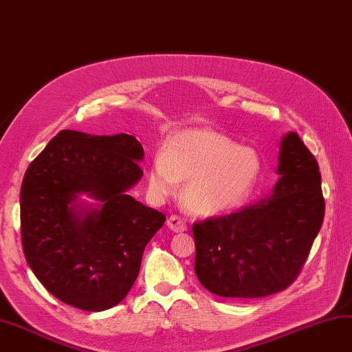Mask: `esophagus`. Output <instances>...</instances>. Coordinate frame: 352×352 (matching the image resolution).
<instances>
[{
    "label": "esophagus",
    "mask_w": 352,
    "mask_h": 352,
    "mask_svg": "<svg viewBox=\"0 0 352 352\" xmlns=\"http://www.w3.org/2000/svg\"><path fill=\"white\" fill-rule=\"evenodd\" d=\"M167 225H168V228L176 231V233H181V231L187 230V222H185V219L181 216H176V214L168 217Z\"/></svg>",
    "instance_id": "34e87169"
}]
</instances>
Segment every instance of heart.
Here are the masks:
<instances>
[{"label":"heart","instance_id":"1","mask_svg":"<svg viewBox=\"0 0 352 352\" xmlns=\"http://www.w3.org/2000/svg\"><path fill=\"white\" fill-rule=\"evenodd\" d=\"M261 175V159L253 148L239 145L210 129L184 130L171 135L164 153L153 156L148 188L157 199L176 193L187 181L184 204L191 213L221 214L247 199Z\"/></svg>","mask_w":352,"mask_h":352}]
</instances>
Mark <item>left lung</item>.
<instances>
[{
  "mask_svg": "<svg viewBox=\"0 0 352 352\" xmlns=\"http://www.w3.org/2000/svg\"><path fill=\"white\" fill-rule=\"evenodd\" d=\"M268 195L227 216L193 225L195 273L221 297L257 299L288 288L300 273L324 216L320 171L294 131L280 141Z\"/></svg>",
  "mask_w": 352,
  "mask_h": 352,
  "instance_id": "obj_1",
  "label": "left lung"
}]
</instances>
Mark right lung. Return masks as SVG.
<instances>
[{"instance_id": "1", "label": "right lung", "mask_w": 352, "mask_h": 352, "mask_svg": "<svg viewBox=\"0 0 352 352\" xmlns=\"http://www.w3.org/2000/svg\"><path fill=\"white\" fill-rule=\"evenodd\" d=\"M135 136L61 130L25 171L21 242L33 274L73 308L104 311L129 294L165 216L127 191L142 177ZM79 194L98 201L78 203Z\"/></svg>"}]
</instances>
